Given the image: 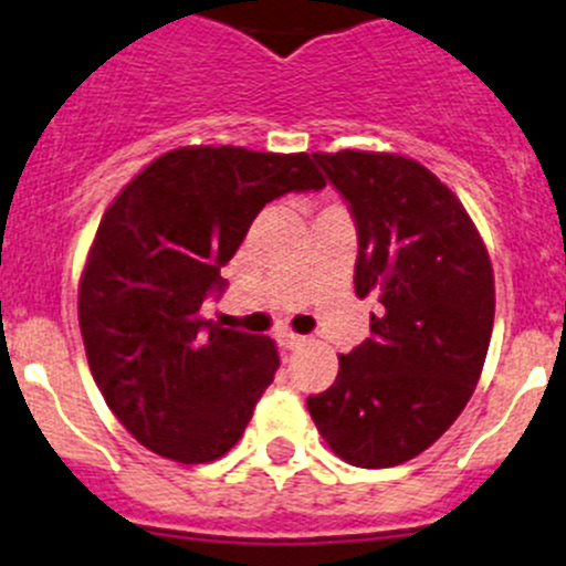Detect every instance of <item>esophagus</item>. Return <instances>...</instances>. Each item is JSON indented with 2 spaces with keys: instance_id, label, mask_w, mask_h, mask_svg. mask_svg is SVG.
<instances>
[{
  "instance_id": "34e87169",
  "label": "esophagus",
  "mask_w": 566,
  "mask_h": 566,
  "mask_svg": "<svg viewBox=\"0 0 566 566\" xmlns=\"http://www.w3.org/2000/svg\"><path fill=\"white\" fill-rule=\"evenodd\" d=\"M304 342H306V336L290 334V331H282V334H279V345H282L284 350H295V347H301Z\"/></svg>"
}]
</instances>
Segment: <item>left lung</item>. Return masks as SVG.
I'll return each instance as SVG.
<instances>
[{
  "mask_svg": "<svg viewBox=\"0 0 566 566\" xmlns=\"http://www.w3.org/2000/svg\"><path fill=\"white\" fill-rule=\"evenodd\" d=\"M358 235L356 295L373 336L306 399L319 436L358 468H391L438 441L471 399L495 315L493 268L460 199L413 158L315 153Z\"/></svg>",
  "mask_w": 566,
  "mask_h": 566,
  "instance_id": "1",
  "label": "left lung"
}]
</instances>
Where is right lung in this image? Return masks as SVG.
Here are the masks:
<instances>
[{
    "instance_id": "1",
    "label": "right lung",
    "mask_w": 566,
    "mask_h": 566,
    "mask_svg": "<svg viewBox=\"0 0 566 566\" xmlns=\"http://www.w3.org/2000/svg\"><path fill=\"white\" fill-rule=\"evenodd\" d=\"M306 153L177 147L108 205L78 284L90 369L125 430L161 458L210 462L273 384L268 336L205 319L251 221L290 191H319Z\"/></svg>"
}]
</instances>
